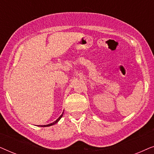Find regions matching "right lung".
<instances>
[{"label":"right lung","instance_id":"add662e5","mask_svg":"<svg viewBox=\"0 0 154 154\" xmlns=\"http://www.w3.org/2000/svg\"><path fill=\"white\" fill-rule=\"evenodd\" d=\"M63 113H64V112H63L62 113V115L60 116V117L58 118L55 121H54L53 123H50V124H48V125H38V126H41V127H48V126H51V125H54V124H56L57 123V122L60 121V120L61 119V118L62 117V116H63Z\"/></svg>","mask_w":154,"mask_h":154}]
</instances>
